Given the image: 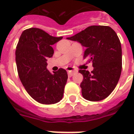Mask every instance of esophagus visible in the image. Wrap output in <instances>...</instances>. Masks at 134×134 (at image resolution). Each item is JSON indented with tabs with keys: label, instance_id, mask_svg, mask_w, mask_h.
<instances>
[{
	"label": "esophagus",
	"instance_id": "34e87169",
	"mask_svg": "<svg viewBox=\"0 0 134 134\" xmlns=\"http://www.w3.org/2000/svg\"><path fill=\"white\" fill-rule=\"evenodd\" d=\"M67 71H68V75H69V77H71V76H73V75H75V73L77 72L75 69H73L72 68H71V67H69L68 69H67Z\"/></svg>",
	"mask_w": 134,
	"mask_h": 134
}]
</instances>
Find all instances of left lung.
Instances as JSON below:
<instances>
[{"label":"left lung","instance_id":"1","mask_svg":"<svg viewBox=\"0 0 134 134\" xmlns=\"http://www.w3.org/2000/svg\"><path fill=\"white\" fill-rule=\"evenodd\" d=\"M77 41L86 48L83 58L94 67L91 72L80 69L83 97L91 101L104 100L116 88L122 68L121 46L116 33L109 26H90L67 38Z\"/></svg>","mask_w":134,"mask_h":134}]
</instances>
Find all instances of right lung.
Instances as JSON below:
<instances>
[{"instance_id":"add662e5","label":"right lung","mask_w":134,"mask_h":134,"mask_svg":"<svg viewBox=\"0 0 134 134\" xmlns=\"http://www.w3.org/2000/svg\"><path fill=\"white\" fill-rule=\"evenodd\" d=\"M62 39L32 27L24 30L16 46L19 78L27 93L40 104H56L63 98L68 79L66 71L59 69L51 73L47 69V58L54 54L51 45Z\"/></svg>"}]
</instances>
